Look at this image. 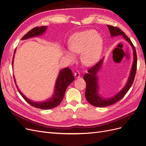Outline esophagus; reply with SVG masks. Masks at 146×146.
Here are the masks:
<instances>
[{"mask_svg":"<svg viewBox=\"0 0 146 146\" xmlns=\"http://www.w3.org/2000/svg\"><path fill=\"white\" fill-rule=\"evenodd\" d=\"M74 76L75 78H79L80 77V73L78 71H76L74 73Z\"/></svg>","mask_w":146,"mask_h":146,"instance_id":"obj_1","label":"esophagus"}]
</instances>
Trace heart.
<instances>
[{"label":"heart","mask_w":146,"mask_h":146,"mask_svg":"<svg viewBox=\"0 0 146 146\" xmlns=\"http://www.w3.org/2000/svg\"><path fill=\"white\" fill-rule=\"evenodd\" d=\"M69 49L72 53H81V59L86 65H92L100 58L102 49V39L94 30H87L74 34L69 40ZM65 54L73 60L74 55L65 51Z\"/></svg>","instance_id":"b5f03b06"}]
</instances>
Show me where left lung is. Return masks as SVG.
<instances>
[{
    "mask_svg": "<svg viewBox=\"0 0 146 146\" xmlns=\"http://www.w3.org/2000/svg\"><path fill=\"white\" fill-rule=\"evenodd\" d=\"M107 27L110 32L111 36L114 37L118 35L123 36V38L129 42L132 46L133 49V61L131 70L129 77L128 78L127 82L125 86L118 93L112 98L106 99L101 97L99 95V85L98 83V76L97 73L99 70L100 69L102 63L104 58L97 63L95 66H92L88 70V73L86 74L83 78L86 83V89L85 92V96L87 101H88L92 106L97 107H104L109 106L115 102H118L124 97L127 91L129 90L130 87L133 84L134 78H135L136 71H137V57L135 46H133L131 40L129 39L125 33L122 31L120 29L117 27H114L110 25H107Z\"/></svg>",
    "mask_w": 146,
    "mask_h": 146,
    "instance_id": "obj_1",
    "label": "left lung"
}]
</instances>
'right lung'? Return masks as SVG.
<instances>
[{
    "mask_svg": "<svg viewBox=\"0 0 146 146\" xmlns=\"http://www.w3.org/2000/svg\"><path fill=\"white\" fill-rule=\"evenodd\" d=\"M46 26H41V27H36L32 29L29 32H28L25 35L21 38V40L27 39L31 38L38 36L42 35L45 31L46 30ZM15 53V50L14 51V54ZM14 57L13 59V61ZM14 81L15 82V80L14 76ZM74 80V77L72 72L71 69H69L68 68H65L62 69L59 72L58 77L56 80V82L55 84V90L53 95L50 98L49 100H46L44 102H33L30 100L27 99L19 89L18 87L17 86V89H18L19 93L21 96L24 98V100L28 102L29 104L31 105L32 106L36 107L40 109L43 110H48L53 108L60 104L62 102L64 95H65V91L67 89L68 86L71 84Z\"/></svg>",
    "mask_w": 146,
    "mask_h": 146,
    "instance_id": "add662e5",
    "label": "right lung"
}]
</instances>
